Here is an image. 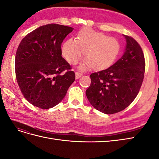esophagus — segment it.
Returning a JSON list of instances; mask_svg holds the SVG:
<instances>
[{
	"mask_svg": "<svg viewBox=\"0 0 159 159\" xmlns=\"http://www.w3.org/2000/svg\"><path fill=\"white\" fill-rule=\"evenodd\" d=\"M75 78L76 79H79L80 77L83 74H81V73H80V72H78V71H76L75 73Z\"/></svg>",
	"mask_w": 159,
	"mask_h": 159,
	"instance_id": "obj_1",
	"label": "esophagus"
}]
</instances>
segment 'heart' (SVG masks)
<instances>
[{
  "label": "heart",
  "mask_w": 159,
  "mask_h": 159,
  "mask_svg": "<svg viewBox=\"0 0 159 159\" xmlns=\"http://www.w3.org/2000/svg\"><path fill=\"white\" fill-rule=\"evenodd\" d=\"M120 44L117 39L89 28L81 30L77 40L70 38L61 47L62 54L71 64H75L85 52L84 60L78 69L82 71L93 68L101 70L111 65L119 54Z\"/></svg>",
  "instance_id": "b5f03b06"
}]
</instances>
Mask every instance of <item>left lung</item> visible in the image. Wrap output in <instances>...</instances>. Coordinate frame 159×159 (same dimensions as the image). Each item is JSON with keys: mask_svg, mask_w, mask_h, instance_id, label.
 <instances>
[{"mask_svg": "<svg viewBox=\"0 0 159 159\" xmlns=\"http://www.w3.org/2000/svg\"><path fill=\"white\" fill-rule=\"evenodd\" d=\"M123 36L126 39L123 55L107 69L91 74L85 91L92 106L105 114L127 107L137 97L144 78L145 61L141 48L133 38Z\"/></svg>", "mask_w": 159, "mask_h": 159, "instance_id": "1", "label": "left lung"}]
</instances>
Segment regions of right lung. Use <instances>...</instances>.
Segmentation results:
<instances>
[{
	"instance_id": "add662e5",
	"label": "right lung",
	"mask_w": 159,
	"mask_h": 159,
	"mask_svg": "<svg viewBox=\"0 0 159 159\" xmlns=\"http://www.w3.org/2000/svg\"><path fill=\"white\" fill-rule=\"evenodd\" d=\"M74 28L57 24L42 26L22 40L16 51L15 72L21 92L41 109L61 102L74 82L75 73L61 56V43ZM66 70L65 74H61Z\"/></svg>"
}]
</instances>
